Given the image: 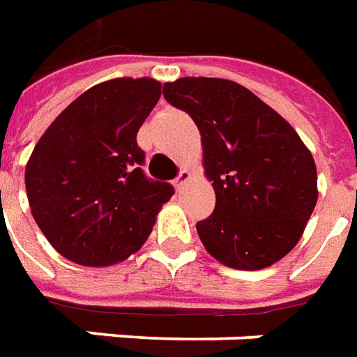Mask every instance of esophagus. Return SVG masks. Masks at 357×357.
<instances>
[{
	"label": "esophagus",
	"mask_w": 357,
	"mask_h": 357,
	"mask_svg": "<svg viewBox=\"0 0 357 357\" xmlns=\"http://www.w3.org/2000/svg\"><path fill=\"white\" fill-rule=\"evenodd\" d=\"M190 171H186V169H183L181 173H178V176H176V181H174V186H176V190H183V186L188 181H190Z\"/></svg>",
	"instance_id": "esophagus-1"
}]
</instances>
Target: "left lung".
<instances>
[{
    "mask_svg": "<svg viewBox=\"0 0 357 357\" xmlns=\"http://www.w3.org/2000/svg\"><path fill=\"white\" fill-rule=\"evenodd\" d=\"M202 134L215 209L196 225L217 261L255 271L298 244L317 204V169L300 136L244 86L225 78L186 77L163 84Z\"/></svg>",
    "mask_w": 357,
    "mask_h": 357,
    "instance_id": "8db88e82",
    "label": "left lung"
}]
</instances>
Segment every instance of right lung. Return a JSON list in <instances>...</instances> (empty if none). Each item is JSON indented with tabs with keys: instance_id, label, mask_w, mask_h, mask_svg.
I'll return each mask as SVG.
<instances>
[{
	"instance_id": "1",
	"label": "right lung",
	"mask_w": 357,
	"mask_h": 357,
	"mask_svg": "<svg viewBox=\"0 0 357 357\" xmlns=\"http://www.w3.org/2000/svg\"><path fill=\"white\" fill-rule=\"evenodd\" d=\"M161 96L153 78H113L47 126L24 171L32 217L63 257L107 267L140 250L174 188L142 171L136 134Z\"/></svg>"
}]
</instances>
